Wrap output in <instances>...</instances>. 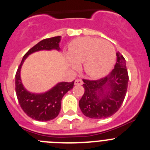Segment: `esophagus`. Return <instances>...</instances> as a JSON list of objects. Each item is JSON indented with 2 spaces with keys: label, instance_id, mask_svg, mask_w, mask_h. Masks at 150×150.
Segmentation results:
<instances>
[{
  "label": "esophagus",
  "instance_id": "obj_1",
  "mask_svg": "<svg viewBox=\"0 0 150 150\" xmlns=\"http://www.w3.org/2000/svg\"><path fill=\"white\" fill-rule=\"evenodd\" d=\"M83 84V81H81V79H76L75 81V85H82Z\"/></svg>",
  "mask_w": 150,
  "mask_h": 150
}]
</instances>
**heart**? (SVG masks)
<instances>
[{
    "label": "heart",
    "instance_id": "b5f03b06",
    "mask_svg": "<svg viewBox=\"0 0 150 150\" xmlns=\"http://www.w3.org/2000/svg\"><path fill=\"white\" fill-rule=\"evenodd\" d=\"M69 64L74 69L83 63V70L93 78L105 76L114 67L116 52L109 42L98 38L75 39L69 47Z\"/></svg>",
    "mask_w": 150,
    "mask_h": 150
}]
</instances>
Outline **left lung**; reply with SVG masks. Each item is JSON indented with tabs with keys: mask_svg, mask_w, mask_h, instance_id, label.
Masks as SVG:
<instances>
[{
	"mask_svg": "<svg viewBox=\"0 0 150 150\" xmlns=\"http://www.w3.org/2000/svg\"><path fill=\"white\" fill-rule=\"evenodd\" d=\"M114 69L105 78L97 81L83 79L85 91L79 107L86 117L91 119L110 117L119 110L127 92L128 73L125 58L117 53Z\"/></svg>",
	"mask_w": 150,
	"mask_h": 150,
	"instance_id": "left-lung-1",
	"label": "left lung"
}]
</instances>
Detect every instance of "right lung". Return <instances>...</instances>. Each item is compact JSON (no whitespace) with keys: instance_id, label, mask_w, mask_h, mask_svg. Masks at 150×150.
<instances>
[{"instance_id":"add662e5","label":"right lung","mask_w":150,"mask_h":150,"mask_svg":"<svg viewBox=\"0 0 150 150\" xmlns=\"http://www.w3.org/2000/svg\"><path fill=\"white\" fill-rule=\"evenodd\" d=\"M62 36L45 39L30 48L23 56L15 75V91L17 100L23 111L33 120L46 122L53 120L59 115L62 105V100L65 94L72 89L74 81L71 83L59 82L48 91L43 93H32L28 91L22 83L20 71L25 60L29 55L41 50H56L59 47Z\"/></svg>"}]
</instances>
